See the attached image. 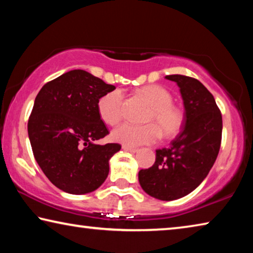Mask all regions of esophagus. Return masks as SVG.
Here are the masks:
<instances>
[{"label": "esophagus", "instance_id": "34e87169", "mask_svg": "<svg viewBox=\"0 0 253 253\" xmlns=\"http://www.w3.org/2000/svg\"><path fill=\"white\" fill-rule=\"evenodd\" d=\"M123 149L125 152H129V153H136L138 149L134 148V147H129V146H126V145H123Z\"/></svg>", "mask_w": 253, "mask_h": 253}]
</instances>
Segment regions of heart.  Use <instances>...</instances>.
<instances>
[{"label":"heart","instance_id":"obj_1","mask_svg":"<svg viewBox=\"0 0 253 253\" xmlns=\"http://www.w3.org/2000/svg\"><path fill=\"white\" fill-rule=\"evenodd\" d=\"M138 93L151 105L143 126L132 124H122L111 132L115 142L136 147L139 145L156 142L161 137V131L165 137H173L181 130L183 126V114L173 105V97L165 88L157 84L145 85ZM124 91L116 88L106 92L98 100L97 108L100 118L108 125H116L123 118Z\"/></svg>","mask_w":253,"mask_h":253}]
</instances>
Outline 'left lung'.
Masks as SVG:
<instances>
[{"instance_id": "left-lung-1", "label": "left lung", "mask_w": 253, "mask_h": 253, "mask_svg": "<svg viewBox=\"0 0 253 253\" xmlns=\"http://www.w3.org/2000/svg\"><path fill=\"white\" fill-rule=\"evenodd\" d=\"M165 78L179 87L185 108L183 129L169 148L157 149L154 165L140 169L138 179L148 195L173 201L190 194L208 176L220 151L222 115L198 79L182 75Z\"/></svg>"}]
</instances>
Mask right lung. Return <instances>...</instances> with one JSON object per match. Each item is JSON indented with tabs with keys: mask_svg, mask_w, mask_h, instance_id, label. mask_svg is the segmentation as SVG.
Masks as SVG:
<instances>
[{
	"mask_svg": "<svg viewBox=\"0 0 253 253\" xmlns=\"http://www.w3.org/2000/svg\"><path fill=\"white\" fill-rule=\"evenodd\" d=\"M114 89L77 69L49 81L36 97L28 123L33 155L49 181L63 192L90 193L108 176L109 160L122 146L95 144L109 134L97 104Z\"/></svg>",
	"mask_w": 253,
	"mask_h": 253,
	"instance_id": "right-lung-1",
	"label": "right lung"
}]
</instances>
